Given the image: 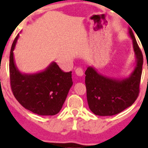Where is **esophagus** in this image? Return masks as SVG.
<instances>
[{"label": "esophagus", "instance_id": "esophagus-1", "mask_svg": "<svg viewBox=\"0 0 148 148\" xmlns=\"http://www.w3.org/2000/svg\"><path fill=\"white\" fill-rule=\"evenodd\" d=\"M75 73H76L77 75L79 77H81L84 75L83 69H82L81 67H77V68H76V70H75Z\"/></svg>", "mask_w": 148, "mask_h": 148}]
</instances>
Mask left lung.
<instances>
[{
    "label": "left lung",
    "mask_w": 148,
    "mask_h": 148,
    "mask_svg": "<svg viewBox=\"0 0 148 148\" xmlns=\"http://www.w3.org/2000/svg\"><path fill=\"white\" fill-rule=\"evenodd\" d=\"M136 58L134 69L128 77L113 78L98 74L93 67L85 71L87 99L90 110L98 116H112L131 106L139 95L143 54L133 31L129 29Z\"/></svg>",
    "instance_id": "8db88e82"
}]
</instances>
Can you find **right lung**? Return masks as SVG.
Here are the masks:
<instances>
[{
	"label": "right lung",
	"mask_w": 148,
	"mask_h": 148,
	"mask_svg": "<svg viewBox=\"0 0 148 148\" xmlns=\"http://www.w3.org/2000/svg\"><path fill=\"white\" fill-rule=\"evenodd\" d=\"M19 34L15 38L10 53L11 90L17 101L27 110L43 116L55 115L62 108L73 84L71 71L64 72L55 62L43 71L23 74L17 69L14 50Z\"/></svg>",
	"instance_id": "right-lung-1"
}]
</instances>
